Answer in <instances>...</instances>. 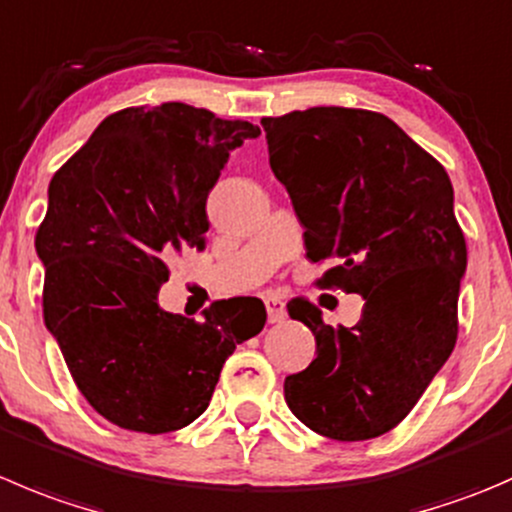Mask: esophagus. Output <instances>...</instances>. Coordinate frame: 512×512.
Returning a JSON list of instances; mask_svg holds the SVG:
<instances>
[{
  "instance_id": "obj_1",
  "label": "esophagus",
  "mask_w": 512,
  "mask_h": 512,
  "mask_svg": "<svg viewBox=\"0 0 512 512\" xmlns=\"http://www.w3.org/2000/svg\"><path fill=\"white\" fill-rule=\"evenodd\" d=\"M265 307H267V320L270 322H282L287 317L285 310V302L275 295H267L265 297Z\"/></svg>"
}]
</instances>
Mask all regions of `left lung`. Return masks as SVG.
Returning <instances> with one entry per match:
<instances>
[{"instance_id":"1","label":"left lung","mask_w":512,"mask_h":512,"mask_svg":"<svg viewBox=\"0 0 512 512\" xmlns=\"http://www.w3.org/2000/svg\"><path fill=\"white\" fill-rule=\"evenodd\" d=\"M270 167L325 262L322 287L365 300L355 327H332L307 300L287 305L317 357L285 377L287 408L325 438L370 440L393 430L458 340L468 265L453 185L393 119L367 109L310 107L262 117Z\"/></svg>"}]
</instances>
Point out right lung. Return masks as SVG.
Listing matches in <instances>:
<instances>
[{"label":"right lung","instance_id":"obj_1","mask_svg":"<svg viewBox=\"0 0 512 512\" xmlns=\"http://www.w3.org/2000/svg\"><path fill=\"white\" fill-rule=\"evenodd\" d=\"M260 135L182 102L99 122L49 182L37 230L44 325L79 393L109 423L172 433L210 405L220 370L265 327L257 297L217 300L202 320L157 302L172 255L205 250L207 195L230 152Z\"/></svg>","mask_w":512,"mask_h":512}]
</instances>
